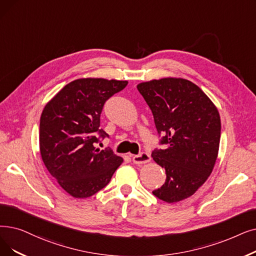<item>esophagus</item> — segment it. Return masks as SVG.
<instances>
[{"mask_svg":"<svg viewBox=\"0 0 256 256\" xmlns=\"http://www.w3.org/2000/svg\"><path fill=\"white\" fill-rule=\"evenodd\" d=\"M150 161V156L146 152H142L139 154L132 156V162L135 164H144Z\"/></svg>","mask_w":256,"mask_h":256,"instance_id":"34e87169","label":"esophagus"}]
</instances>
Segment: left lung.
Wrapping results in <instances>:
<instances>
[{"instance_id":"obj_1","label":"left lung","mask_w":256,"mask_h":256,"mask_svg":"<svg viewBox=\"0 0 256 256\" xmlns=\"http://www.w3.org/2000/svg\"><path fill=\"white\" fill-rule=\"evenodd\" d=\"M138 91L148 104L163 150L152 157L165 170V183L152 192L176 203L192 196L212 172L220 139L218 110L194 82L184 78L141 82Z\"/></svg>"}]
</instances>
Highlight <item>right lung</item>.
Instances as JSON below:
<instances>
[{"instance_id":"right-lung-1","label":"right lung","mask_w":256,"mask_h":256,"mask_svg":"<svg viewBox=\"0 0 256 256\" xmlns=\"http://www.w3.org/2000/svg\"><path fill=\"white\" fill-rule=\"evenodd\" d=\"M126 80L80 78L64 86L42 110L40 150L48 172L64 190L76 198L102 190L124 162L110 148L95 143L108 137L99 128L100 114L110 97L126 86Z\"/></svg>"}]
</instances>
